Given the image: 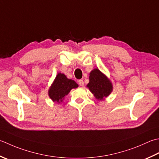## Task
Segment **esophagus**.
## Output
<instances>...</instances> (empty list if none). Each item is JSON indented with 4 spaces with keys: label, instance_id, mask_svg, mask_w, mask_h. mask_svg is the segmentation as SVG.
<instances>
[{
    "label": "esophagus",
    "instance_id": "1",
    "mask_svg": "<svg viewBox=\"0 0 159 159\" xmlns=\"http://www.w3.org/2000/svg\"><path fill=\"white\" fill-rule=\"evenodd\" d=\"M78 83H79L80 86H81V87H83V86H84V82H83V80H81V79L79 80V81H78Z\"/></svg>",
    "mask_w": 159,
    "mask_h": 159
}]
</instances>
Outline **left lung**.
<instances>
[{
  "label": "left lung",
  "mask_w": 159,
  "mask_h": 159,
  "mask_svg": "<svg viewBox=\"0 0 159 159\" xmlns=\"http://www.w3.org/2000/svg\"><path fill=\"white\" fill-rule=\"evenodd\" d=\"M87 87L98 100L107 97L112 91L110 80L98 69H94L90 72L89 82Z\"/></svg>",
  "instance_id": "left-lung-1"
}]
</instances>
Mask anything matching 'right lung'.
I'll use <instances>...</instances> for the list:
<instances>
[{"label":"right lung","instance_id":"add662e5","mask_svg":"<svg viewBox=\"0 0 159 159\" xmlns=\"http://www.w3.org/2000/svg\"><path fill=\"white\" fill-rule=\"evenodd\" d=\"M78 84L71 79H68L63 74L58 73L49 89V96L56 102L63 101L64 96L67 95L70 90L78 88Z\"/></svg>","mask_w":159,"mask_h":159}]
</instances>
